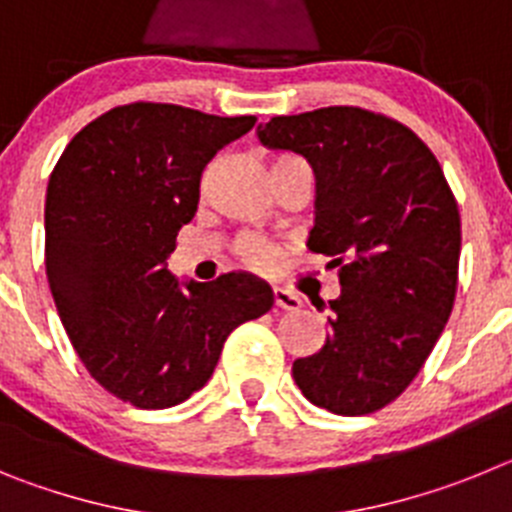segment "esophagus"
<instances>
[{
  "label": "esophagus",
  "instance_id": "34e87169",
  "mask_svg": "<svg viewBox=\"0 0 512 512\" xmlns=\"http://www.w3.org/2000/svg\"><path fill=\"white\" fill-rule=\"evenodd\" d=\"M274 305L282 307V310H300L302 300H300V295L289 292V289L274 287Z\"/></svg>",
  "mask_w": 512,
  "mask_h": 512
}]
</instances>
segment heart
<instances>
[{"label": "heart", "mask_w": 512, "mask_h": 512, "mask_svg": "<svg viewBox=\"0 0 512 512\" xmlns=\"http://www.w3.org/2000/svg\"><path fill=\"white\" fill-rule=\"evenodd\" d=\"M289 161H295V156H274L271 158V169L289 164ZM235 253H238V259L243 264L253 266V269H269L277 259V248L264 241V238H259V235H243L241 241L235 243Z\"/></svg>", "instance_id": "heart-1"}]
</instances>
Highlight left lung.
Listing matches in <instances>:
<instances>
[{
  "instance_id": "left-lung-1",
  "label": "left lung",
  "mask_w": 512,
  "mask_h": 512,
  "mask_svg": "<svg viewBox=\"0 0 512 512\" xmlns=\"http://www.w3.org/2000/svg\"><path fill=\"white\" fill-rule=\"evenodd\" d=\"M256 135L307 158V248L341 266L323 348L292 377L318 408L374 413L413 382L454 307L461 220L449 182L413 130L361 107L271 117Z\"/></svg>"
}]
</instances>
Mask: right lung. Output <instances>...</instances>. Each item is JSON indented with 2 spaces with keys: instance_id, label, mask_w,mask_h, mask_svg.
<instances>
[{
  "instance_id": "right-lung-1",
  "label": "right lung",
  "mask_w": 512,
  "mask_h": 512,
  "mask_svg": "<svg viewBox=\"0 0 512 512\" xmlns=\"http://www.w3.org/2000/svg\"><path fill=\"white\" fill-rule=\"evenodd\" d=\"M135 102L74 135L45 194V274L81 364L110 395L164 410L205 387L230 330L274 305L264 279L179 282L166 269L200 202L202 169L253 128Z\"/></svg>"
}]
</instances>
